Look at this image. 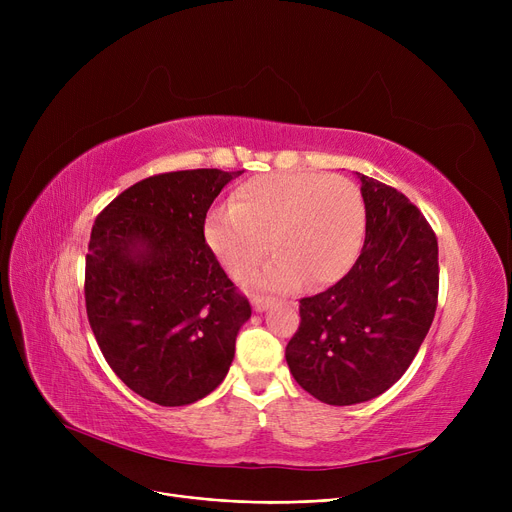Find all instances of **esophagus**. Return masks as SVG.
Listing matches in <instances>:
<instances>
[{"instance_id":"1","label":"esophagus","mask_w":512,"mask_h":512,"mask_svg":"<svg viewBox=\"0 0 512 512\" xmlns=\"http://www.w3.org/2000/svg\"><path fill=\"white\" fill-rule=\"evenodd\" d=\"M272 299H265V297H253V309L255 311H265L267 307H270Z\"/></svg>"}]
</instances>
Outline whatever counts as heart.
<instances>
[{"label":"heart","mask_w":512,"mask_h":512,"mask_svg":"<svg viewBox=\"0 0 512 512\" xmlns=\"http://www.w3.org/2000/svg\"><path fill=\"white\" fill-rule=\"evenodd\" d=\"M365 236V203L359 186L342 176L272 172L236 186L230 207L205 222V240L224 270L249 280L270 255L278 257L255 278L259 288L290 290L305 282L340 280ZM273 247H269V238Z\"/></svg>","instance_id":"heart-1"}]
</instances>
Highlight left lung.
I'll return each mask as SVG.
<instances>
[{
    "label": "left lung",
    "mask_w": 512,
    "mask_h": 512,
    "mask_svg": "<svg viewBox=\"0 0 512 512\" xmlns=\"http://www.w3.org/2000/svg\"><path fill=\"white\" fill-rule=\"evenodd\" d=\"M365 245L344 278L299 303L286 344L297 384L328 405L371 400L413 363L438 307V238L405 195L361 174Z\"/></svg>",
    "instance_id": "1"
}]
</instances>
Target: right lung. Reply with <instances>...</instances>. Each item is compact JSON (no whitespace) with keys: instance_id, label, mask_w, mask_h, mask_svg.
I'll return each instance as SVG.
<instances>
[{"instance_id":"1","label":"right lung","mask_w":512,"mask_h":512,"mask_svg":"<svg viewBox=\"0 0 512 512\" xmlns=\"http://www.w3.org/2000/svg\"><path fill=\"white\" fill-rule=\"evenodd\" d=\"M230 180L209 168L149 176L105 205L91 230V330L118 378L161 407L218 388L251 317L205 242L207 211Z\"/></svg>"}]
</instances>
